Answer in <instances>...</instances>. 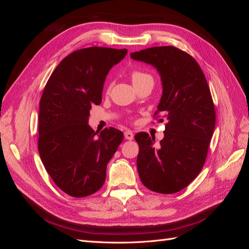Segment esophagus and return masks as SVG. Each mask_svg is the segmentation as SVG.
<instances>
[{
    "label": "esophagus",
    "mask_w": 249,
    "mask_h": 249,
    "mask_svg": "<svg viewBox=\"0 0 249 249\" xmlns=\"http://www.w3.org/2000/svg\"><path fill=\"white\" fill-rule=\"evenodd\" d=\"M124 137H125V139H127V140H132L133 138H134V134H133V132L132 131H125L124 132Z\"/></svg>",
    "instance_id": "1"
}]
</instances>
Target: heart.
I'll list each match as a JSON object with an SVG mask.
<instances>
[{
    "instance_id": "b5f03b06",
    "label": "heart",
    "mask_w": 249,
    "mask_h": 249,
    "mask_svg": "<svg viewBox=\"0 0 249 249\" xmlns=\"http://www.w3.org/2000/svg\"><path fill=\"white\" fill-rule=\"evenodd\" d=\"M131 77H132V81H133V83H134V82H137V81H139V80H141V79H143V78L149 77V76H148V74L144 73V72L135 71L132 72V76H131Z\"/></svg>"
}]
</instances>
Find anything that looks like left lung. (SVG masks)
<instances>
[{
	"label": "left lung",
	"mask_w": 249,
	"mask_h": 249,
	"mask_svg": "<svg viewBox=\"0 0 249 249\" xmlns=\"http://www.w3.org/2000/svg\"><path fill=\"white\" fill-rule=\"evenodd\" d=\"M131 57L160 72L163 94L155 117L167 120L159 145L145 132L135 135L139 178L154 192H178L199 175L207 159L216 122L210 87L195 59L176 47L149 48Z\"/></svg>",
	"instance_id": "8db88e82"
}]
</instances>
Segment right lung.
Returning <instances> with one entry per match:
<instances>
[{
	"mask_svg": "<svg viewBox=\"0 0 249 249\" xmlns=\"http://www.w3.org/2000/svg\"><path fill=\"white\" fill-rule=\"evenodd\" d=\"M126 49L91 47L72 52L58 64L39 103L38 152L54 183L72 197L100 190L107 164L124 133L106 127L99 136L88 124L90 109L102 103L104 82Z\"/></svg>",
	"mask_w": 249,
	"mask_h": 249,
	"instance_id": "1",
	"label": "right lung"
}]
</instances>
